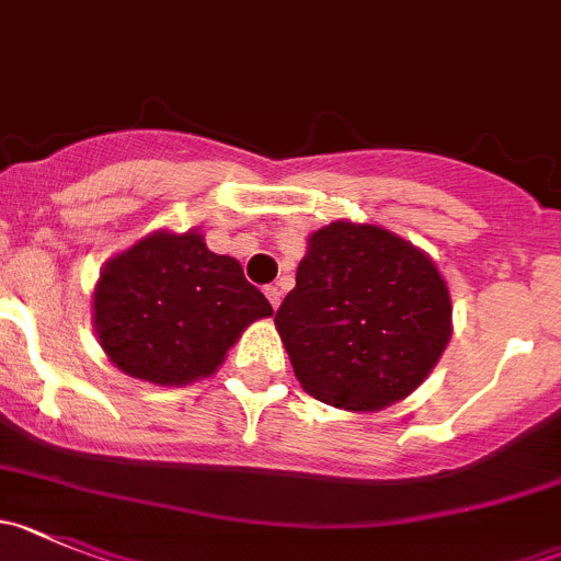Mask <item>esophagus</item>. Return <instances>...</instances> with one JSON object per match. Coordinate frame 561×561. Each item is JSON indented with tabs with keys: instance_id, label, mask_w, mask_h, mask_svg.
Returning a JSON list of instances; mask_svg holds the SVG:
<instances>
[{
	"instance_id": "1",
	"label": "esophagus",
	"mask_w": 561,
	"mask_h": 561,
	"mask_svg": "<svg viewBox=\"0 0 561 561\" xmlns=\"http://www.w3.org/2000/svg\"><path fill=\"white\" fill-rule=\"evenodd\" d=\"M265 298H268V301H271V307L279 309V304H282V290H279V287H265Z\"/></svg>"
}]
</instances>
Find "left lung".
Here are the masks:
<instances>
[{"label":"left lung","instance_id":"obj_1","mask_svg":"<svg viewBox=\"0 0 561 561\" xmlns=\"http://www.w3.org/2000/svg\"><path fill=\"white\" fill-rule=\"evenodd\" d=\"M274 322L309 396L377 412L432 375L454 333V307L423 249L382 225L336 219L309 233Z\"/></svg>","mask_w":561,"mask_h":561}]
</instances>
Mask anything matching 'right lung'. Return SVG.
Listing matches in <instances>:
<instances>
[{"mask_svg": "<svg viewBox=\"0 0 561 561\" xmlns=\"http://www.w3.org/2000/svg\"><path fill=\"white\" fill-rule=\"evenodd\" d=\"M274 314L230 254L201 230H154L113 254L92 293V322L107 360L162 388L206 380L254 320Z\"/></svg>", "mask_w": 561, "mask_h": 561, "instance_id": "obj_1", "label": "right lung"}]
</instances>
